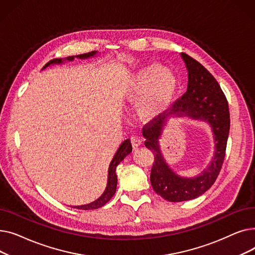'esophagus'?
Here are the masks:
<instances>
[{"label": "esophagus", "mask_w": 255, "mask_h": 255, "mask_svg": "<svg viewBox=\"0 0 255 255\" xmlns=\"http://www.w3.org/2000/svg\"><path fill=\"white\" fill-rule=\"evenodd\" d=\"M130 140H131V144H132V146H133V149L138 148V146L141 144V140H140L139 137L136 136V135L131 136V137H130Z\"/></svg>", "instance_id": "34e87169"}]
</instances>
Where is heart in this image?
Instances as JSON below:
<instances>
[{
	"mask_svg": "<svg viewBox=\"0 0 255 255\" xmlns=\"http://www.w3.org/2000/svg\"><path fill=\"white\" fill-rule=\"evenodd\" d=\"M177 90L176 75L161 65L152 64L138 71L131 80L126 95L129 100H136L142 96L138 103L139 115L151 120L166 109Z\"/></svg>",
	"mask_w": 255,
	"mask_h": 255,
	"instance_id": "heart-1",
	"label": "heart"
}]
</instances>
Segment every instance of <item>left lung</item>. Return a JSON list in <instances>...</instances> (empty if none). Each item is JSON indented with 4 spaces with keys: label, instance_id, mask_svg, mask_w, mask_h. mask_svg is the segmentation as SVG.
Masks as SVG:
<instances>
[{
    "label": "left lung",
    "instance_id": "1",
    "mask_svg": "<svg viewBox=\"0 0 255 255\" xmlns=\"http://www.w3.org/2000/svg\"><path fill=\"white\" fill-rule=\"evenodd\" d=\"M181 57L188 70L186 93L168 114L157 116L142 128L144 145L154 154L150 177L152 187L157 194L172 203L194 199L215 183L223 164L231 126L229 103L217 80L190 56L182 53ZM169 115L206 120L212 128L216 153L210 165L197 177L183 178L177 175L169 168L159 150L158 138Z\"/></svg>",
    "mask_w": 255,
    "mask_h": 255
}]
</instances>
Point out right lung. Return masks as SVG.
<instances>
[{"instance_id": "1", "label": "right lung", "mask_w": 255, "mask_h": 255, "mask_svg": "<svg viewBox=\"0 0 255 255\" xmlns=\"http://www.w3.org/2000/svg\"><path fill=\"white\" fill-rule=\"evenodd\" d=\"M97 53V51H91V52H87V53H83V55H78V56H71V57H67L64 60L63 59H53L51 61H49L42 69H45L46 67L50 66V65H55V64H62L64 61H73L74 58H78V59H88V58H92ZM130 152H132V145L130 142V139H126L122 142V144L120 145V148L118 149L117 153L115 154L112 162L110 164L109 167V178H107V185L106 188L104 190V192L102 193V195L97 198L96 200H94L93 203L88 204V205H83V206H71L72 208L75 209H79V210H94V209H98L103 207L109 200L114 196V194L116 193V189H117V183H118V178H117V173H116V168L119 165V163L122 161V160L128 155L130 154Z\"/></svg>"}]
</instances>
